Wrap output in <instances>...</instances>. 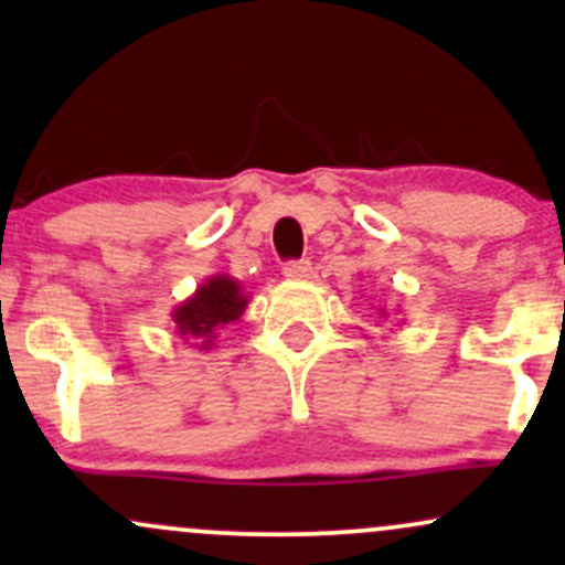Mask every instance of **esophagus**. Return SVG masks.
Masks as SVG:
<instances>
[{
	"instance_id": "obj_1",
	"label": "esophagus",
	"mask_w": 565,
	"mask_h": 565,
	"mask_svg": "<svg viewBox=\"0 0 565 565\" xmlns=\"http://www.w3.org/2000/svg\"><path fill=\"white\" fill-rule=\"evenodd\" d=\"M313 274V268H310L308 260H291L284 265V276L291 278V281H305V278H310Z\"/></svg>"
}]
</instances>
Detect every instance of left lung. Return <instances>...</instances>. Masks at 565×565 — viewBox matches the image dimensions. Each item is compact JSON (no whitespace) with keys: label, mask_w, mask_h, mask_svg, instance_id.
Returning <instances> with one entry per match:
<instances>
[{"label":"left lung","mask_w":565,"mask_h":565,"mask_svg":"<svg viewBox=\"0 0 565 565\" xmlns=\"http://www.w3.org/2000/svg\"><path fill=\"white\" fill-rule=\"evenodd\" d=\"M380 316H385V308H380Z\"/></svg>","instance_id":"left-lung-1"}]
</instances>
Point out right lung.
Masks as SVG:
<instances>
[{
  "label": "right lung",
  "instance_id": "add662e5",
  "mask_svg": "<svg viewBox=\"0 0 565 565\" xmlns=\"http://www.w3.org/2000/svg\"><path fill=\"white\" fill-rule=\"evenodd\" d=\"M246 302L249 295H244L242 281L236 278L225 274L204 278L196 291L172 310L174 334L185 342L193 340L199 350H212L220 329L242 319Z\"/></svg>",
  "mask_w": 565,
  "mask_h": 565
}]
</instances>
